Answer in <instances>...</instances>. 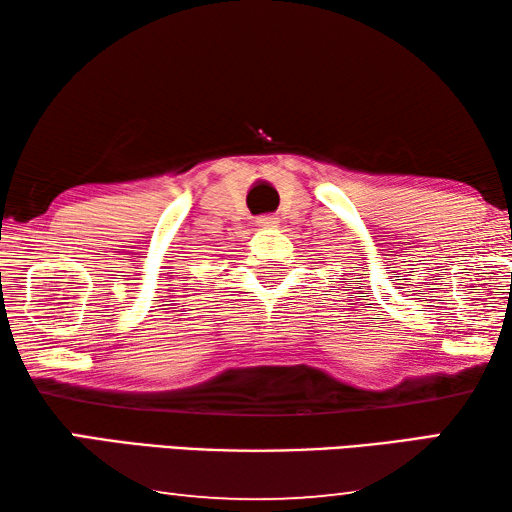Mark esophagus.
I'll return each mask as SVG.
<instances>
[{
  "label": "esophagus",
  "instance_id": "1",
  "mask_svg": "<svg viewBox=\"0 0 512 512\" xmlns=\"http://www.w3.org/2000/svg\"><path fill=\"white\" fill-rule=\"evenodd\" d=\"M277 223H280V219H277V216H273V214L257 216V225H259V228H275Z\"/></svg>",
  "mask_w": 512,
  "mask_h": 512
}]
</instances>
